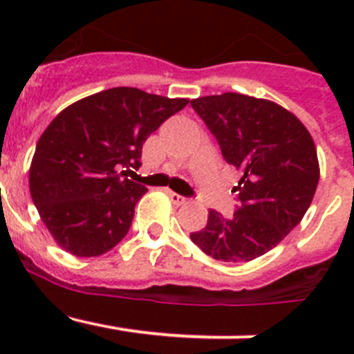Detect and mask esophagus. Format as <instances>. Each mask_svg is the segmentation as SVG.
Here are the masks:
<instances>
[{
	"label": "esophagus",
	"instance_id": "obj_1",
	"mask_svg": "<svg viewBox=\"0 0 354 354\" xmlns=\"http://www.w3.org/2000/svg\"><path fill=\"white\" fill-rule=\"evenodd\" d=\"M167 193H168V196H170L171 204H174V205H184V204H187V198H186V196L179 195V193L170 192V189H167Z\"/></svg>",
	"mask_w": 354,
	"mask_h": 354
}]
</instances>
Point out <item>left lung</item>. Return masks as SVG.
Returning a JSON list of instances; mask_svg holds the SVG:
<instances>
[{
    "label": "left lung",
    "mask_w": 354,
    "mask_h": 354,
    "mask_svg": "<svg viewBox=\"0 0 354 354\" xmlns=\"http://www.w3.org/2000/svg\"><path fill=\"white\" fill-rule=\"evenodd\" d=\"M193 109L218 140L223 159L241 171L236 212L209 211L189 234L216 261L248 262L280 243L303 220L317 189L319 161L310 133L289 109L268 99L227 92L198 97Z\"/></svg>",
    "instance_id": "1"
}]
</instances>
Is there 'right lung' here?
<instances>
[{
    "instance_id": "right-lung-1",
    "label": "right lung",
    "mask_w": 354,
    "mask_h": 354,
    "mask_svg": "<svg viewBox=\"0 0 354 354\" xmlns=\"http://www.w3.org/2000/svg\"><path fill=\"white\" fill-rule=\"evenodd\" d=\"M187 102L117 86L53 118L31 159L30 193L56 245L76 257H97L126 237L147 193L127 171L142 167L145 140Z\"/></svg>"
}]
</instances>
